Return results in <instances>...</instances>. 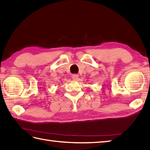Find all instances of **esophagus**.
<instances>
[{"label":"esophagus","instance_id":"obj_1","mask_svg":"<svg viewBox=\"0 0 150 150\" xmlns=\"http://www.w3.org/2000/svg\"><path fill=\"white\" fill-rule=\"evenodd\" d=\"M79 78V75L77 74H74L72 75V79L74 81H77Z\"/></svg>","mask_w":150,"mask_h":150}]
</instances>
